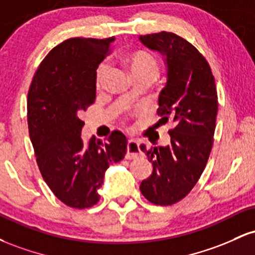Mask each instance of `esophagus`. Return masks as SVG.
I'll return each instance as SVG.
<instances>
[{
	"label": "esophagus",
	"mask_w": 255,
	"mask_h": 255,
	"mask_svg": "<svg viewBox=\"0 0 255 255\" xmlns=\"http://www.w3.org/2000/svg\"><path fill=\"white\" fill-rule=\"evenodd\" d=\"M141 153L140 150V142L137 140L130 139L127 142V153H126V158L130 159V158H135Z\"/></svg>",
	"instance_id": "34e87169"
}]
</instances>
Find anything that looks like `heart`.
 <instances>
[{
    "label": "heart",
    "mask_w": 255,
    "mask_h": 255,
    "mask_svg": "<svg viewBox=\"0 0 255 255\" xmlns=\"http://www.w3.org/2000/svg\"><path fill=\"white\" fill-rule=\"evenodd\" d=\"M125 63L129 68V72L133 75V78L137 77H152L154 78L158 73V62L152 56L150 52L146 51H133L130 54L125 56ZM108 74V66L107 64H101L97 69L96 74V86L97 89H101L105 83V78Z\"/></svg>",
    "instance_id": "obj_1"
}]
</instances>
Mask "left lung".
<instances>
[{
  "instance_id": "left-lung-1",
  "label": "left lung",
  "mask_w": 255,
  "mask_h": 255,
  "mask_svg": "<svg viewBox=\"0 0 255 255\" xmlns=\"http://www.w3.org/2000/svg\"><path fill=\"white\" fill-rule=\"evenodd\" d=\"M139 40L159 52L166 64L157 114L164 124L174 122L170 142L151 148L140 145L152 163L140 192L150 203L165 206L186 197L206 166L217 119V89L207 61L182 37L163 31L140 36Z\"/></svg>"
}]
</instances>
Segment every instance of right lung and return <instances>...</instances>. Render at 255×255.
<instances>
[{"mask_svg": "<svg viewBox=\"0 0 255 255\" xmlns=\"http://www.w3.org/2000/svg\"><path fill=\"white\" fill-rule=\"evenodd\" d=\"M115 38H71L58 44L38 67L28 90V131L40 174L67 206L87 209L110 163L124 159L127 137L115 130L102 142L81 139L79 114L96 99V71Z\"/></svg>", "mask_w": 255, "mask_h": 255, "instance_id": "1", "label": "right lung"}]
</instances>
